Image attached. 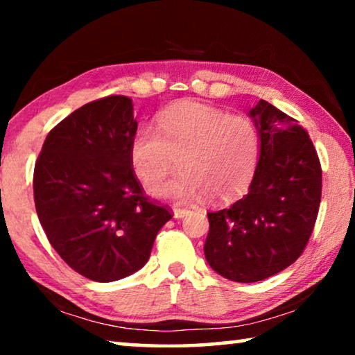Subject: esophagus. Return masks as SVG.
Masks as SVG:
<instances>
[{
  "mask_svg": "<svg viewBox=\"0 0 355 355\" xmlns=\"http://www.w3.org/2000/svg\"><path fill=\"white\" fill-rule=\"evenodd\" d=\"M189 211L186 208H180V207H173V216H175L177 219H182L184 218L186 214H188Z\"/></svg>",
  "mask_w": 355,
  "mask_h": 355,
  "instance_id": "obj_1",
  "label": "esophagus"
}]
</instances>
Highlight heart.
<instances>
[{"instance_id": "1", "label": "heart", "mask_w": 355, "mask_h": 355, "mask_svg": "<svg viewBox=\"0 0 355 355\" xmlns=\"http://www.w3.org/2000/svg\"><path fill=\"white\" fill-rule=\"evenodd\" d=\"M159 133L139 128L130 144L135 175L153 188L177 164L182 172L153 191L156 197L186 203L207 197L224 203L248 188L260 155L252 120L216 107L180 101L158 117Z\"/></svg>"}]
</instances>
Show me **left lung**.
Masks as SVG:
<instances>
[{"instance_id":"8db88e82","label":"left lung","mask_w":355,"mask_h":355,"mask_svg":"<svg viewBox=\"0 0 355 355\" xmlns=\"http://www.w3.org/2000/svg\"><path fill=\"white\" fill-rule=\"evenodd\" d=\"M260 136L257 169L243 199L208 213L205 258L222 277L260 282L297 260L313 232L322 172L297 120L268 101L252 107Z\"/></svg>"}]
</instances>
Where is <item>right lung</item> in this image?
Instances as JSON below:
<instances>
[{"label": "right lung", "instance_id": "obj_1", "mask_svg": "<svg viewBox=\"0 0 355 355\" xmlns=\"http://www.w3.org/2000/svg\"><path fill=\"white\" fill-rule=\"evenodd\" d=\"M137 130L125 95L91 101L59 122L34 167L40 225L59 257L84 277L114 282L148 261L169 208L144 196L130 163Z\"/></svg>", "mask_w": 355, "mask_h": 355}]
</instances>
